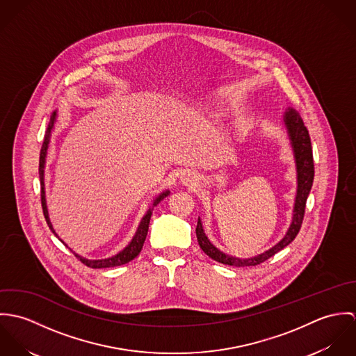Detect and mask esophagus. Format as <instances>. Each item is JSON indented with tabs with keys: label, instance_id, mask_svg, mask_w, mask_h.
I'll list each match as a JSON object with an SVG mask.
<instances>
[{
	"label": "esophagus",
	"instance_id": "1",
	"mask_svg": "<svg viewBox=\"0 0 356 356\" xmlns=\"http://www.w3.org/2000/svg\"><path fill=\"white\" fill-rule=\"evenodd\" d=\"M179 179H181V182H182L184 185H189V184H192V182L195 181V177H193V174H192L191 171L185 170V171H182V172L179 174Z\"/></svg>",
	"mask_w": 356,
	"mask_h": 356
}]
</instances>
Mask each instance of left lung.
Wrapping results in <instances>:
<instances>
[{"label":"left lung","mask_w":356,"mask_h":356,"mask_svg":"<svg viewBox=\"0 0 356 356\" xmlns=\"http://www.w3.org/2000/svg\"><path fill=\"white\" fill-rule=\"evenodd\" d=\"M284 122L288 130V136L291 140V145L293 149V156H295V163H296V171H298V192L295 197V207H293V216H292V223L285 234V237L275 244L273 248L263 254H256L252 257H237L232 254H223L220 250H218L205 236L203 229V223L199 218L197 227H196V236L200 248L203 250L204 254H208L211 259L229 264V266H236V267H245V266H257L271 257L273 254L280 252L284 250L286 245H289L298 236L303 218H305V202L309 195L312 182H314V159H312V148H311V140L308 130L303 123L302 116L299 112L293 108H288L284 112Z\"/></svg>","instance_id":"left-lung-1"}]
</instances>
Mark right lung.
<instances>
[{"label": "right lung", "instance_id": "obj_1", "mask_svg": "<svg viewBox=\"0 0 356 356\" xmlns=\"http://www.w3.org/2000/svg\"><path fill=\"white\" fill-rule=\"evenodd\" d=\"M56 115H57V111H54L51 113V122H49V126H48V130H47V134H45V138H44V144H42V148H41V153H40V181H41V203H42V209H44V215H45V219H47V223L49 226L51 232L56 234L53 226H51V219H49V213H48V207H47V199H45V182H44V168H45V159H47V152H48V147H49V141H51V133L53 130V126H54V122H56ZM170 195V191H163L161 193L156 195L153 197L152 202L148 204V208L144 213V216L141 218L138 226H137V230L133 236V238L129 241V244L122 250L119 251L118 254H112L109 257H105V259H88V257H83L81 254H74L83 263L86 264L88 267H92V268H105V267H115V266H122V264H126L129 263L130 260H133L137 254L141 252L143 250V245L145 243V238H147V234H148V229H149V220H151V216H152L153 208L160 203L164 197H167Z\"/></svg>", "mask_w": 356, "mask_h": 356}]
</instances>
